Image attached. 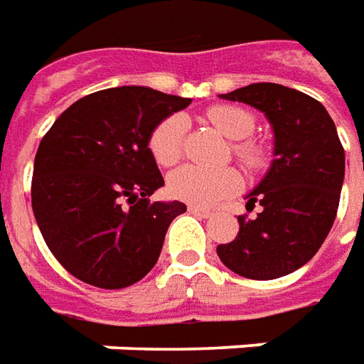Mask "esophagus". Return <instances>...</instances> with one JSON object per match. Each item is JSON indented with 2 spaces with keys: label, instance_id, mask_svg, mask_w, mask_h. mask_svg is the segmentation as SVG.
Returning <instances> with one entry per match:
<instances>
[{
  "label": "esophagus",
  "instance_id": "esophagus-1",
  "mask_svg": "<svg viewBox=\"0 0 364 364\" xmlns=\"http://www.w3.org/2000/svg\"><path fill=\"white\" fill-rule=\"evenodd\" d=\"M188 212L194 215H200V218H210V215H212V210H208V208L202 206H188Z\"/></svg>",
  "mask_w": 364,
  "mask_h": 364
}]
</instances>
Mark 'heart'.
Wrapping results in <instances>:
<instances>
[{
	"label": "heart",
	"instance_id": "1",
	"mask_svg": "<svg viewBox=\"0 0 364 364\" xmlns=\"http://www.w3.org/2000/svg\"><path fill=\"white\" fill-rule=\"evenodd\" d=\"M206 119L232 140H242L252 134L255 119L252 112L237 107L218 105L206 112ZM186 120L180 114L164 119L150 134V150L160 166H174L182 156ZM234 154L247 170L262 166L263 150L254 142L234 144ZM168 194L194 206H212L222 198L232 196L242 188V178L234 168L206 170L198 166H182L168 176Z\"/></svg>",
	"mask_w": 364,
	"mask_h": 364
}]
</instances>
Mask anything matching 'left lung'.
<instances>
[{
  "mask_svg": "<svg viewBox=\"0 0 364 364\" xmlns=\"http://www.w3.org/2000/svg\"><path fill=\"white\" fill-rule=\"evenodd\" d=\"M262 110L273 129V160L247 194L257 218L237 215L234 242L218 245L228 269L247 279H277L319 252L333 228L345 178V150L327 109L275 82H254L220 95Z\"/></svg>",
  "mask_w": 364,
  "mask_h": 364,
  "instance_id": "obj_1",
  "label": "left lung"
}]
</instances>
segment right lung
Wrapping results in <instances>:
<instances>
[{"label": "right lung", "instance_id": "1", "mask_svg": "<svg viewBox=\"0 0 364 364\" xmlns=\"http://www.w3.org/2000/svg\"><path fill=\"white\" fill-rule=\"evenodd\" d=\"M190 99L114 87L73 102L35 154L31 204L51 254L77 279L122 289L154 267L182 202H150L164 178L150 134Z\"/></svg>", "mask_w": 364, "mask_h": 364}]
</instances>
